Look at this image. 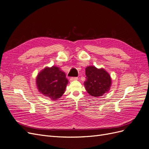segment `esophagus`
Listing matches in <instances>:
<instances>
[{"label":"esophagus","mask_w":149,"mask_h":149,"mask_svg":"<svg viewBox=\"0 0 149 149\" xmlns=\"http://www.w3.org/2000/svg\"><path fill=\"white\" fill-rule=\"evenodd\" d=\"M78 78L77 77H71L70 78V81H76V80H78Z\"/></svg>","instance_id":"obj_1"}]
</instances>
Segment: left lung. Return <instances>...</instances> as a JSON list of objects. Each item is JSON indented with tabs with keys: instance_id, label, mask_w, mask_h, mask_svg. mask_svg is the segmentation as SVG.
Listing matches in <instances>:
<instances>
[{
	"instance_id": "obj_1",
	"label": "left lung",
	"mask_w": 149,
	"mask_h": 149,
	"mask_svg": "<svg viewBox=\"0 0 149 149\" xmlns=\"http://www.w3.org/2000/svg\"><path fill=\"white\" fill-rule=\"evenodd\" d=\"M85 71L86 80L84 82V85L89 95L97 97L109 91L112 79L109 74L104 69L89 66L86 68Z\"/></svg>"
}]
</instances>
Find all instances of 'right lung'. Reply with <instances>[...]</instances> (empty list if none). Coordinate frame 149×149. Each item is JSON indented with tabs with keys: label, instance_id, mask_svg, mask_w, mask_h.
Masks as SVG:
<instances>
[{
	"label": "right lung",
	"instance_id": "add662e5",
	"mask_svg": "<svg viewBox=\"0 0 149 149\" xmlns=\"http://www.w3.org/2000/svg\"><path fill=\"white\" fill-rule=\"evenodd\" d=\"M68 83V80L66 78V74L55 66L45 67L36 78L38 91L53 101L62 96Z\"/></svg>",
	"mask_w": 149,
	"mask_h": 149
}]
</instances>
